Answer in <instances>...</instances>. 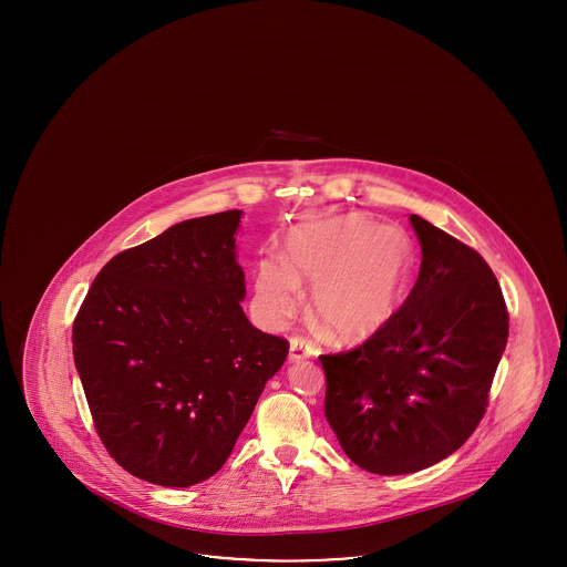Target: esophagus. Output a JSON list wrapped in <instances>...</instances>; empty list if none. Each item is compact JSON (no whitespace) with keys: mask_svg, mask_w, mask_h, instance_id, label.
<instances>
[{"mask_svg":"<svg viewBox=\"0 0 567 567\" xmlns=\"http://www.w3.org/2000/svg\"><path fill=\"white\" fill-rule=\"evenodd\" d=\"M315 354V349L308 340L303 338H291V344H289V359L291 361H301V359H308Z\"/></svg>","mask_w":567,"mask_h":567,"instance_id":"obj_1","label":"esophagus"}]
</instances>
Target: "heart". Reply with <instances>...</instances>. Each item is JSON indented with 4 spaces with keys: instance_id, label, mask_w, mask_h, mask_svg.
Instances as JSON below:
<instances>
[{
    "instance_id": "obj_1",
    "label": "heart",
    "mask_w": 567,
    "mask_h": 567,
    "mask_svg": "<svg viewBox=\"0 0 567 567\" xmlns=\"http://www.w3.org/2000/svg\"><path fill=\"white\" fill-rule=\"evenodd\" d=\"M412 246L400 227L372 216L327 218L297 227L287 261L266 257L255 271V312L280 329L301 306V287L315 285L312 315L340 342H363L395 315L410 271Z\"/></svg>"
}]
</instances>
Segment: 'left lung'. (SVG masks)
<instances>
[{
    "instance_id": "obj_1",
    "label": "left lung",
    "mask_w": 567,
    "mask_h": 567,
    "mask_svg": "<svg viewBox=\"0 0 567 567\" xmlns=\"http://www.w3.org/2000/svg\"><path fill=\"white\" fill-rule=\"evenodd\" d=\"M419 278L361 347L321 354L324 416L359 467L398 476L453 455L478 427L508 342V310L485 259L410 215Z\"/></svg>"
}]
</instances>
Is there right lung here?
<instances>
[{
    "instance_id": "right-lung-1",
    "label": "right lung",
    "mask_w": 567,
    "mask_h": 567,
    "mask_svg": "<svg viewBox=\"0 0 567 567\" xmlns=\"http://www.w3.org/2000/svg\"><path fill=\"white\" fill-rule=\"evenodd\" d=\"M243 210L183 220L112 257L76 315L74 363L110 457L190 486L231 455L289 342L244 315Z\"/></svg>"
}]
</instances>
